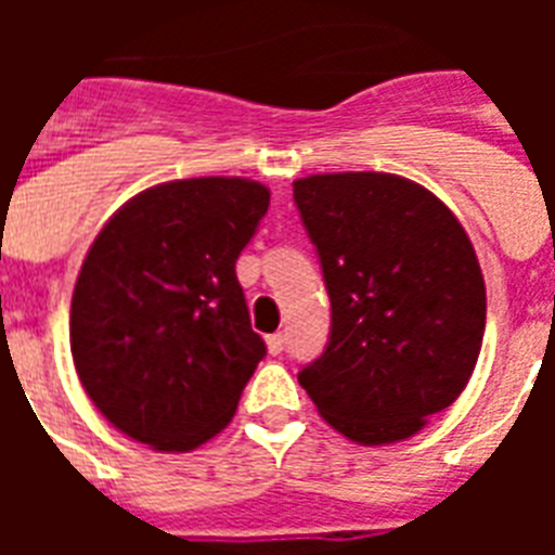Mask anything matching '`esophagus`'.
I'll return each mask as SVG.
<instances>
[{
    "mask_svg": "<svg viewBox=\"0 0 555 555\" xmlns=\"http://www.w3.org/2000/svg\"><path fill=\"white\" fill-rule=\"evenodd\" d=\"M268 351L273 357L282 354V351H285V334H270V337H268Z\"/></svg>",
    "mask_w": 555,
    "mask_h": 555,
    "instance_id": "1",
    "label": "esophagus"
}]
</instances>
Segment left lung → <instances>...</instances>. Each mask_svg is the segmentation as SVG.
<instances>
[{"label":"left lung","instance_id":"1","mask_svg":"<svg viewBox=\"0 0 555 555\" xmlns=\"http://www.w3.org/2000/svg\"><path fill=\"white\" fill-rule=\"evenodd\" d=\"M331 299L328 346L299 371L348 440L417 435L473 377L487 291L469 235L421 184L388 172L294 181Z\"/></svg>","mask_w":555,"mask_h":555}]
</instances>
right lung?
Wrapping results in <instances>:
<instances>
[{"label": "right lung", "mask_w": 555, "mask_h": 555, "mask_svg": "<svg viewBox=\"0 0 555 555\" xmlns=\"http://www.w3.org/2000/svg\"><path fill=\"white\" fill-rule=\"evenodd\" d=\"M270 207L247 178H186L126 201L91 244L72 296V354L112 426L160 452L233 421L268 354L235 259Z\"/></svg>", "instance_id": "add662e5"}]
</instances>
